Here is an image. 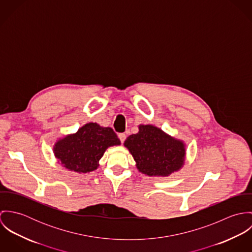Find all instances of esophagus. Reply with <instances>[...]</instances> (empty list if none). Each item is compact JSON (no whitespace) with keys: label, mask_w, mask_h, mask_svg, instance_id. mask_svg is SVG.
<instances>
[{"label":"esophagus","mask_w":252,"mask_h":252,"mask_svg":"<svg viewBox=\"0 0 252 252\" xmlns=\"http://www.w3.org/2000/svg\"><path fill=\"white\" fill-rule=\"evenodd\" d=\"M118 138H119V140H120L121 144H123V143H124V141L126 140V135H125L124 133H121V134H119V135H118Z\"/></svg>","instance_id":"1"}]
</instances>
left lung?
<instances>
[{
  "instance_id": "8db88e82",
  "label": "left lung",
  "mask_w": 252,
  "mask_h": 252,
  "mask_svg": "<svg viewBox=\"0 0 252 252\" xmlns=\"http://www.w3.org/2000/svg\"><path fill=\"white\" fill-rule=\"evenodd\" d=\"M124 146L139 172L148 177H169L184 165L185 144L150 124L139 125V132L129 136Z\"/></svg>"
}]
</instances>
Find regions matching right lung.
Here are the masks:
<instances>
[{
    "label": "right lung",
    "instance_id": "add662e5",
    "mask_svg": "<svg viewBox=\"0 0 252 252\" xmlns=\"http://www.w3.org/2000/svg\"><path fill=\"white\" fill-rule=\"evenodd\" d=\"M120 141L110 127L89 122L77 132L60 138L53 146L54 156L61 165L78 174L95 171L108 147L119 145Z\"/></svg>",
    "mask_w": 252,
    "mask_h": 252
}]
</instances>
